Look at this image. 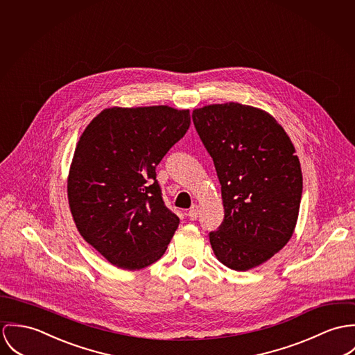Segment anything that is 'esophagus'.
<instances>
[{"label": "esophagus", "mask_w": 355, "mask_h": 355, "mask_svg": "<svg viewBox=\"0 0 355 355\" xmlns=\"http://www.w3.org/2000/svg\"><path fill=\"white\" fill-rule=\"evenodd\" d=\"M188 216H189L191 220H196L197 218H198V205L193 204L191 207V209L188 211Z\"/></svg>", "instance_id": "1"}]
</instances>
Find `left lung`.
<instances>
[{
    "label": "left lung",
    "instance_id": "8db88e82",
    "mask_svg": "<svg viewBox=\"0 0 355 355\" xmlns=\"http://www.w3.org/2000/svg\"><path fill=\"white\" fill-rule=\"evenodd\" d=\"M197 133L222 185L225 219L209 242L236 271L254 268L293 236L302 196L295 148L271 114L236 102L192 113Z\"/></svg>",
    "mask_w": 355,
    "mask_h": 355
}]
</instances>
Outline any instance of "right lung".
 I'll use <instances>...</instances> for the list:
<instances>
[{"instance_id": "add662e5", "label": "right lung", "mask_w": 355, "mask_h": 355, "mask_svg": "<svg viewBox=\"0 0 355 355\" xmlns=\"http://www.w3.org/2000/svg\"><path fill=\"white\" fill-rule=\"evenodd\" d=\"M189 125V110L110 107L80 136L68 175L71 212L113 266L141 270L166 252L180 219L163 202L155 168Z\"/></svg>"}]
</instances>
